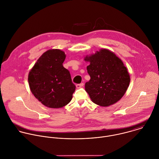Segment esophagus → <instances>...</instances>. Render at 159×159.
Returning <instances> with one entry per match:
<instances>
[{
	"label": "esophagus",
	"mask_w": 159,
	"mask_h": 159,
	"mask_svg": "<svg viewBox=\"0 0 159 159\" xmlns=\"http://www.w3.org/2000/svg\"><path fill=\"white\" fill-rule=\"evenodd\" d=\"M83 86H84V83H80V84H77L76 86L77 88H82Z\"/></svg>",
	"instance_id": "34e87169"
}]
</instances>
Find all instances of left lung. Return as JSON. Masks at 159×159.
<instances>
[{
  "instance_id": "left-lung-1",
  "label": "left lung",
  "mask_w": 159,
  "mask_h": 159,
  "mask_svg": "<svg viewBox=\"0 0 159 159\" xmlns=\"http://www.w3.org/2000/svg\"><path fill=\"white\" fill-rule=\"evenodd\" d=\"M84 60L90 62L87 71L91 79L85 83V90L92 101L106 107L120 100L130 81L121 60L113 52L101 49Z\"/></svg>"
}]
</instances>
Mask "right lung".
Returning a JSON list of instances; mask_svg holds the SVG:
<instances>
[{
    "instance_id": "right-lung-1",
    "label": "right lung",
    "mask_w": 159,
    "mask_h": 159,
    "mask_svg": "<svg viewBox=\"0 0 159 159\" xmlns=\"http://www.w3.org/2000/svg\"><path fill=\"white\" fill-rule=\"evenodd\" d=\"M65 58L63 51L49 50L39 58L29 74L32 93L50 108H60L68 104L75 91L70 71L63 66Z\"/></svg>"
}]
</instances>
